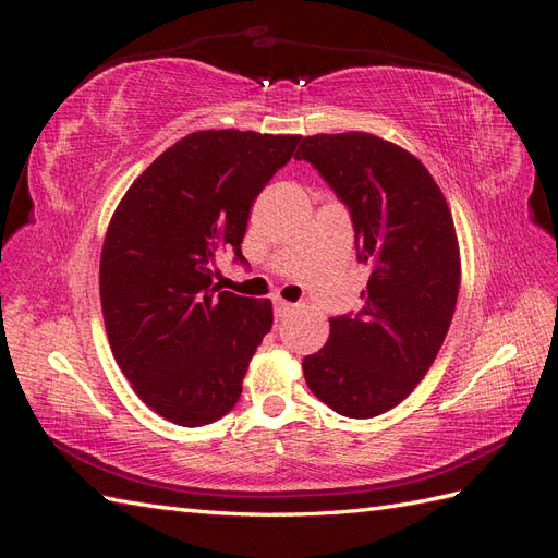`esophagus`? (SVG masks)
<instances>
[{"mask_svg": "<svg viewBox=\"0 0 558 558\" xmlns=\"http://www.w3.org/2000/svg\"><path fill=\"white\" fill-rule=\"evenodd\" d=\"M293 310H295V305H291V302H286V300H275V316H277V318H283L286 314L293 312Z\"/></svg>", "mask_w": 558, "mask_h": 558, "instance_id": "obj_1", "label": "esophagus"}]
</instances>
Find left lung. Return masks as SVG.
Returning a JSON list of instances; mask_svg holds the SVG:
<instances>
[{
	"instance_id": "left-lung-1",
	"label": "left lung",
	"mask_w": 558,
	"mask_h": 558,
	"mask_svg": "<svg viewBox=\"0 0 558 558\" xmlns=\"http://www.w3.org/2000/svg\"><path fill=\"white\" fill-rule=\"evenodd\" d=\"M295 158L344 202L369 267L361 312L330 318L326 347L302 369L337 414L377 416L414 391L447 337L461 286L453 218L421 160L375 134H314Z\"/></svg>"
}]
</instances>
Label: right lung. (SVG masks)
I'll return each instance as SVG.
<instances>
[{
    "label": "right lung",
    "mask_w": 558,
    "mask_h": 558,
    "mask_svg": "<svg viewBox=\"0 0 558 558\" xmlns=\"http://www.w3.org/2000/svg\"><path fill=\"white\" fill-rule=\"evenodd\" d=\"M300 134L199 130L150 162L116 207L99 258L113 359L150 410L195 428L242 396L272 302L218 293L214 260L242 240L253 199Z\"/></svg>",
    "instance_id": "right-lung-1"
}]
</instances>
